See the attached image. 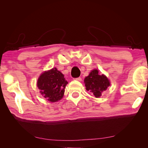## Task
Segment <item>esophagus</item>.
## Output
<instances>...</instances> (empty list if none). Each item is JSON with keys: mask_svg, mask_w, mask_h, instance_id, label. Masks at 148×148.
Wrapping results in <instances>:
<instances>
[{"mask_svg": "<svg viewBox=\"0 0 148 148\" xmlns=\"http://www.w3.org/2000/svg\"><path fill=\"white\" fill-rule=\"evenodd\" d=\"M75 80H77V81L78 82H81L82 81V78L81 77H78V78H74Z\"/></svg>", "mask_w": 148, "mask_h": 148, "instance_id": "obj_1", "label": "esophagus"}]
</instances>
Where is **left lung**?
Wrapping results in <instances>:
<instances>
[{"label": "left lung", "mask_w": 148, "mask_h": 148, "mask_svg": "<svg viewBox=\"0 0 148 148\" xmlns=\"http://www.w3.org/2000/svg\"><path fill=\"white\" fill-rule=\"evenodd\" d=\"M98 73L97 70H93L84 80L86 90L96 97H100L102 92L106 91L107 87L110 86L108 78L105 75H100Z\"/></svg>", "instance_id": "obj_1"}]
</instances>
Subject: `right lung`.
I'll return each instance as SVG.
<instances>
[{
	"instance_id": "add662e5",
	"label": "right lung",
	"mask_w": 148,
	"mask_h": 148,
	"mask_svg": "<svg viewBox=\"0 0 148 148\" xmlns=\"http://www.w3.org/2000/svg\"><path fill=\"white\" fill-rule=\"evenodd\" d=\"M67 83L64 75L56 68H53L42 73L37 85L41 95L49 101L54 102L63 97Z\"/></svg>"
}]
</instances>
